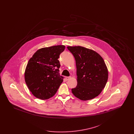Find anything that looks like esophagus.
Segmentation results:
<instances>
[{
    "mask_svg": "<svg viewBox=\"0 0 134 134\" xmlns=\"http://www.w3.org/2000/svg\"><path fill=\"white\" fill-rule=\"evenodd\" d=\"M65 78H66V80H70V79L71 78V77H66Z\"/></svg>",
    "mask_w": 134,
    "mask_h": 134,
    "instance_id": "1",
    "label": "esophagus"
}]
</instances>
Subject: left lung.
<instances>
[{
  "label": "left lung",
  "mask_w": 134,
  "mask_h": 134,
  "mask_svg": "<svg viewBox=\"0 0 134 134\" xmlns=\"http://www.w3.org/2000/svg\"><path fill=\"white\" fill-rule=\"evenodd\" d=\"M75 59L77 85L72 92L82 100L92 99L105 87L108 70L103 58L96 51L81 46L67 47Z\"/></svg>",
  "instance_id": "1"
}]
</instances>
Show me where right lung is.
Wrapping results in <instances>:
<instances>
[{"mask_svg": "<svg viewBox=\"0 0 134 134\" xmlns=\"http://www.w3.org/2000/svg\"><path fill=\"white\" fill-rule=\"evenodd\" d=\"M65 48L58 45L38 49L29 60L25 72L26 85L32 94L42 100L52 97L63 81L59 72L58 59Z\"/></svg>", "mask_w": 134, "mask_h": 134, "instance_id": "add662e5", "label": "right lung"}]
</instances>
